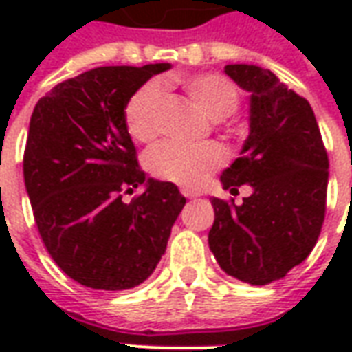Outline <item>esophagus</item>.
<instances>
[{
  "label": "esophagus",
  "instance_id": "34e87169",
  "mask_svg": "<svg viewBox=\"0 0 352 352\" xmlns=\"http://www.w3.org/2000/svg\"><path fill=\"white\" fill-rule=\"evenodd\" d=\"M181 194L186 196V198H198L199 194L196 190H190V188H181Z\"/></svg>",
  "mask_w": 352,
  "mask_h": 352
}]
</instances>
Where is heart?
<instances>
[{
	"label": "heart",
	"instance_id": "b5f03b06",
	"mask_svg": "<svg viewBox=\"0 0 352 352\" xmlns=\"http://www.w3.org/2000/svg\"><path fill=\"white\" fill-rule=\"evenodd\" d=\"M164 85H179L186 96L211 120H224L239 107V90L221 73L169 75ZM162 90L158 82H146L131 94L124 105V122L128 133L139 143H151L158 135V109ZM224 156L214 145L186 146L162 143L146 156V166L156 179L175 183L183 188H196L221 168Z\"/></svg>",
	"mask_w": 352,
	"mask_h": 352
}]
</instances>
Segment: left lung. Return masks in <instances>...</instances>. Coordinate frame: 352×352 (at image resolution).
Segmentation results:
<instances>
[{
  "label": "left lung",
  "instance_id": "8db88e82",
  "mask_svg": "<svg viewBox=\"0 0 352 352\" xmlns=\"http://www.w3.org/2000/svg\"><path fill=\"white\" fill-rule=\"evenodd\" d=\"M251 92V133L221 175L224 190L254 188L241 206L213 198L209 249L224 272L251 285L285 277L309 256L326 213L328 154L309 101L270 69L226 65Z\"/></svg>",
  "mask_w": 352,
  "mask_h": 352
}]
</instances>
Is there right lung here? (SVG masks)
<instances>
[{"label":"right lung","instance_id":"1","mask_svg":"<svg viewBox=\"0 0 352 352\" xmlns=\"http://www.w3.org/2000/svg\"><path fill=\"white\" fill-rule=\"evenodd\" d=\"M169 64L107 65L58 82L37 101L24 151L26 183L45 249L85 287L126 290L154 272L186 198L145 183L126 122L131 94Z\"/></svg>","mask_w":352,"mask_h":352}]
</instances>
